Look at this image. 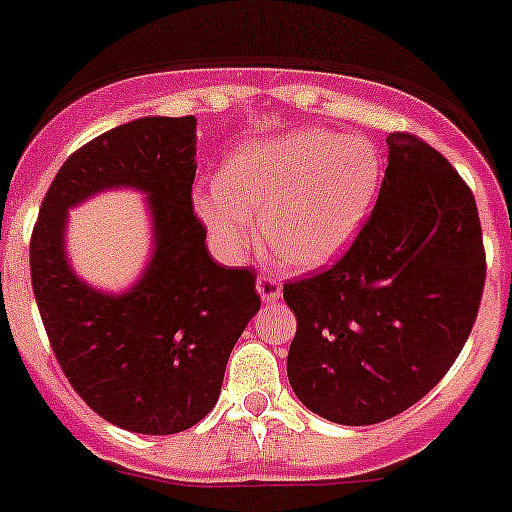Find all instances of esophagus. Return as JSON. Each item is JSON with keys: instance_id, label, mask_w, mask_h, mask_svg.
Returning a JSON list of instances; mask_svg holds the SVG:
<instances>
[{"instance_id": "esophagus-1", "label": "esophagus", "mask_w": 512, "mask_h": 512, "mask_svg": "<svg viewBox=\"0 0 512 512\" xmlns=\"http://www.w3.org/2000/svg\"><path fill=\"white\" fill-rule=\"evenodd\" d=\"M257 293H260V298L265 300V303H275V300H280V295H283V285L272 278V275H260V278H257Z\"/></svg>"}]
</instances>
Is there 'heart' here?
Masks as SVG:
<instances>
[{"instance_id":"1","label":"heart","mask_w":512,"mask_h":512,"mask_svg":"<svg viewBox=\"0 0 512 512\" xmlns=\"http://www.w3.org/2000/svg\"><path fill=\"white\" fill-rule=\"evenodd\" d=\"M384 161L364 136L300 128L250 141L194 197L209 240L237 262L257 240L293 270H315L348 250L381 189Z\"/></svg>"}]
</instances>
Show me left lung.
I'll use <instances>...</instances> for the list:
<instances>
[{"label":"left lung","mask_w":512,"mask_h":512,"mask_svg":"<svg viewBox=\"0 0 512 512\" xmlns=\"http://www.w3.org/2000/svg\"><path fill=\"white\" fill-rule=\"evenodd\" d=\"M379 199L346 255L285 283L298 318L288 379L310 412L361 427L396 417L460 356L485 288L475 197L437 148L389 133Z\"/></svg>","instance_id":"1"}]
</instances>
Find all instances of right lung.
Instances as JSON below:
<instances>
[{"label":"right lung","instance_id":"add662e5","mask_svg":"<svg viewBox=\"0 0 512 512\" xmlns=\"http://www.w3.org/2000/svg\"><path fill=\"white\" fill-rule=\"evenodd\" d=\"M197 118H138L78 148L52 179L30 240V272L50 346L105 422L176 434L219 399L227 358L260 310L255 270L212 260L194 214ZM146 190L155 255L121 296L85 286L64 257L67 209L95 190Z\"/></svg>","mask_w":512,"mask_h":512}]
</instances>
